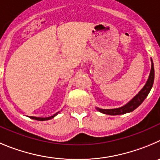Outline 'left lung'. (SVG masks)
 Listing matches in <instances>:
<instances>
[{
	"instance_id": "1",
	"label": "left lung",
	"mask_w": 160,
	"mask_h": 160,
	"mask_svg": "<svg viewBox=\"0 0 160 160\" xmlns=\"http://www.w3.org/2000/svg\"><path fill=\"white\" fill-rule=\"evenodd\" d=\"M152 62V68H151V72L148 77V80H147L145 85L143 86V88L139 91V92L132 98V100H129L126 104H124L122 107L117 108H111V109H103L100 108L96 107V110L99 111L103 114L110 115V116H117V115H123L132 112L135 109L137 108L141 103H143V100L146 99L147 96H148L152 89V85L154 83V78H155V70H154V64L152 61V59H151Z\"/></svg>"
}]
</instances>
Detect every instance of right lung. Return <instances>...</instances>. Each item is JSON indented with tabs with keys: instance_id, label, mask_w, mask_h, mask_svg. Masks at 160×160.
<instances>
[{
	"instance_id": "add662e5",
	"label": "right lung",
	"mask_w": 160,
	"mask_h": 160,
	"mask_svg": "<svg viewBox=\"0 0 160 160\" xmlns=\"http://www.w3.org/2000/svg\"><path fill=\"white\" fill-rule=\"evenodd\" d=\"M59 112H57V113L53 115V116H48V117H44H44H36V116H30V118H31V119H36V120H40V121H44V120H48V119H52V118H54L56 116H57V114H58Z\"/></svg>"
}]
</instances>
